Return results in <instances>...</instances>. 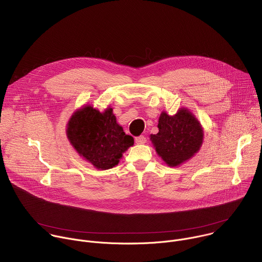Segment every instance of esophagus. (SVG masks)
I'll return each instance as SVG.
<instances>
[{"label": "esophagus", "mask_w": 262, "mask_h": 262, "mask_svg": "<svg viewBox=\"0 0 262 262\" xmlns=\"http://www.w3.org/2000/svg\"><path fill=\"white\" fill-rule=\"evenodd\" d=\"M135 141L137 144H144V143H146V137H144L142 135L138 136L135 138Z\"/></svg>", "instance_id": "esophagus-1"}]
</instances>
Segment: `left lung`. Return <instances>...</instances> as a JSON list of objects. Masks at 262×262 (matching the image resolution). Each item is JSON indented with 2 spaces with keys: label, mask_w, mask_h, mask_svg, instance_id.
<instances>
[{
  "label": "left lung",
  "mask_w": 262,
  "mask_h": 262,
  "mask_svg": "<svg viewBox=\"0 0 262 262\" xmlns=\"http://www.w3.org/2000/svg\"><path fill=\"white\" fill-rule=\"evenodd\" d=\"M158 127L159 133L150 139L159 156L169 166L188 161L200 149L203 130L191 112L181 108L174 116L163 112Z\"/></svg>",
  "instance_id": "8db88e82"
}]
</instances>
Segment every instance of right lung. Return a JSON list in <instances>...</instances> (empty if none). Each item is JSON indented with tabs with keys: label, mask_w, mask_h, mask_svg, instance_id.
<instances>
[{
	"label": "right lung",
	"mask_w": 262,
	"mask_h": 262,
	"mask_svg": "<svg viewBox=\"0 0 262 262\" xmlns=\"http://www.w3.org/2000/svg\"><path fill=\"white\" fill-rule=\"evenodd\" d=\"M67 137L82 157L101 170L116 166L134 145V138L117 124L111 107L103 113L91 105L76 112L68 122Z\"/></svg>",
	"instance_id": "1"
}]
</instances>
